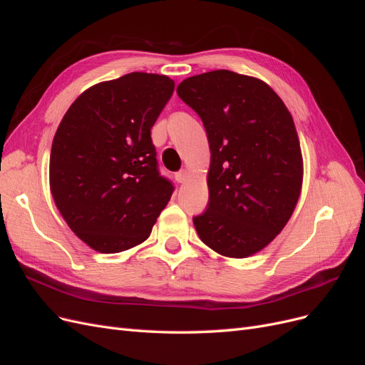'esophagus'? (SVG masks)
<instances>
[{
  "mask_svg": "<svg viewBox=\"0 0 365 365\" xmlns=\"http://www.w3.org/2000/svg\"><path fill=\"white\" fill-rule=\"evenodd\" d=\"M187 178H189V173H187V170H181L178 173H175V180L180 184H184L187 181Z\"/></svg>",
  "mask_w": 365,
  "mask_h": 365,
  "instance_id": "obj_1",
  "label": "esophagus"
}]
</instances>
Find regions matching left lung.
Wrapping results in <instances>:
<instances>
[{
	"label": "left lung",
	"mask_w": 365,
	"mask_h": 365,
	"mask_svg": "<svg viewBox=\"0 0 365 365\" xmlns=\"http://www.w3.org/2000/svg\"><path fill=\"white\" fill-rule=\"evenodd\" d=\"M176 93L201 117L212 152L208 204L193 217L197 236L225 257L256 254L300 197L303 158L292 115L269 85L228 70L192 76Z\"/></svg>",
	"instance_id": "left-lung-1"
}]
</instances>
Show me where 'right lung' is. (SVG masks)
Segmentation results:
<instances>
[{"mask_svg": "<svg viewBox=\"0 0 365 365\" xmlns=\"http://www.w3.org/2000/svg\"><path fill=\"white\" fill-rule=\"evenodd\" d=\"M168 76L129 73L88 88L65 113L50 153V189L65 222L98 252L145 242L173 184L160 175L150 128Z\"/></svg>", "mask_w": 365, "mask_h": 365, "instance_id": "add662e5", "label": "right lung"}]
</instances>
